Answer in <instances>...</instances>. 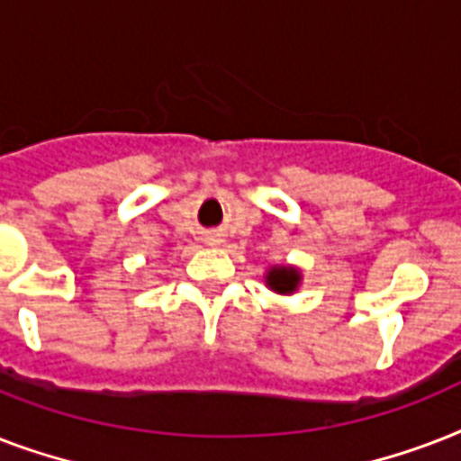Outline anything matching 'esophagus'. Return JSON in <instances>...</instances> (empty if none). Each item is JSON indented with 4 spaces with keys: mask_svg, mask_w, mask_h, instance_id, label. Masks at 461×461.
<instances>
[{
    "mask_svg": "<svg viewBox=\"0 0 461 461\" xmlns=\"http://www.w3.org/2000/svg\"><path fill=\"white\" fill-rule=\"evenodd\" d=\"M220 241H222V239L217 237V234H212V237H208V244H210V246H217V244H220Z\"/></svg>",
    "mask_w": 461,
    "mask_h": 461,
    "instance_id": "1",
    "label": "esophagus"
}]
</instances>
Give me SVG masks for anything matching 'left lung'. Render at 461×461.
<instances>
[{"label":"left lung","mask_w":461,"mask_h":461,"mask_svg":"<svg viewBox=\"0 0 461 461\" xmlns=\"http://www.w3.org/2000/svg\"><path fill=\"white\" fill-rule=\"evenodd\" d=\"M266 280V287L273 289L275 294L289 296L296 294V289L302 287L303 275L296 266H270L263 275Z\"/></svg>","instance_id":"8db88e82"}]
</instances>
